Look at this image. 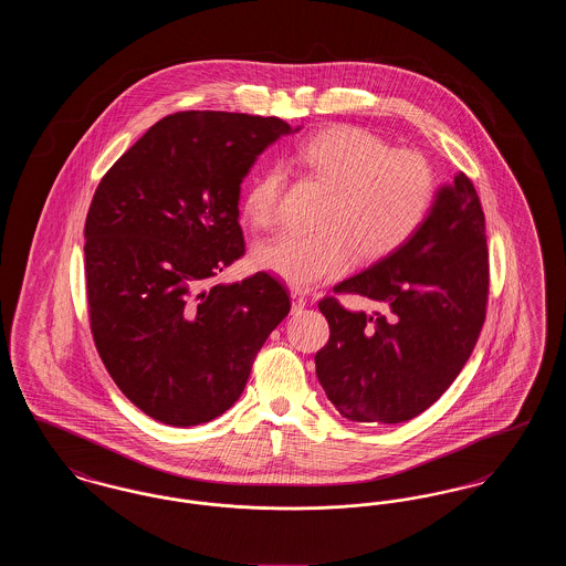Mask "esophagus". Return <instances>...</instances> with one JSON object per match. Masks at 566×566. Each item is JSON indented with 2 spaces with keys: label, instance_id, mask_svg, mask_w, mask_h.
Returning a JSON list of instances; mask_svg holds the SVG:
<instances>
[{
  "label": "esophagus",
  "instance_id": "esophagus-1",
  "mask_svg": "<svg viewBox=\"0 0 566 566\" xmlns=\"http://www.w3.org/2000/svg\"><path fill=\"white\" fill-rule=\"evenodd\" d=\"M291 298H293V312H301L307 303V296L303 295L301 291H291Z\"/></svg>",
  "mask_w": 566,
  "mask_h": 566
}]
</instances>
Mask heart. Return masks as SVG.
<instances>
[{
    "label": "heart",
    "instance_id": "heart-1",
    "mask_svg": "<svg viewBox=\"0 0 566 566\" xmlns=\"http://www.w3.org/2000/svg\"><path fill=\"white\" fill-rule=\"evenodd\" d=\"M293 161L328 189L314 233H282L254 248V263L296 289L328 282L356 261H377L409 242L431 214L437 176L413 150L354 125H335L301 139ZM286 174L259 171L243 195V216L256 229L280 218Z\"/></svg>",
    "mask_w": 566,
    "mask_h": 566
}]
</instances>
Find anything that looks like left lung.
Segmentation results:
<instances>
[{
  "label": "left lung",
  "mask_w": 566,
  "mask_h": 566,
  "mask_svg": "<svg viewBox=\"0 0 566 566\" xmlns=\"http://www.w3.org/2000/svg\"><path fill=\"white\" fill-rule=\"evenodd\" d=\"M488 286L482 203L458 171L409 242L333 289L371 298L376 312L321 298L331 335L314 360L328 401L354 422L381 424L429 409L480 339Z\"/></svg>",
  "instance_id": "left-lung-1"
}]
</instances>
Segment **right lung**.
Listing matches in <instances>:
<instances>
[{
    "instance_id": "1",
    "label": "right lung",
    "mask_w": 566,
    "mask_h": 566,
    "mask_svg": "<svg viewBox=\"0 0 566 566\" xmlns=\"http://www.w3.org/2000/svg\"><path fill=\"white\" fill-rule=\"evenodd\" d=\"M291 125L275 116L176 112L114 163L84 222L95 348L123 395L171 427L240 399L252 363L291 312L275 277H214L245 252L240 185Z\"/></svg>"
}]
</instances>
